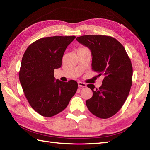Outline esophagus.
Returning a JSON list of instances; mask_svg holds the SVG:
<instances>
[{"label": "esophagus", "instance_id": "1", "mask_svg": "<svg viewBox=\"0 0 150 150\" xmlns=\"http://www.w3.org/2000/svg\"><path fill=\"white\" fill-rule=\"evenodd\" d=\"M78 85L79 87H85L87 86L86 83H83V82H78Z\"/></svg>", "mask_w": 150, "mask_h": 150}]
</instances>
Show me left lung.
Returning a JSON list of instances; mask_svg holds the SVG:
<instances>
[{"instance_id": "left-lung-1", "label": "left lung", "mask_w": 150, "mask_h": 150, "mask_svg": "<svg viewBox=\"0 0 150 150\" xmlns=\"http://www.w3.org/2000/svg\"><path fill=\"white\" fill-rule=\"evenodd\" d=\"M76 40L91 51L92 70L103 75L102 86L93 91L86 101L90 112L99 118H108L121 109L127 98L132 83V66L125 49L116 38L106 35H87Z\"/></svg>"}]
</instances>
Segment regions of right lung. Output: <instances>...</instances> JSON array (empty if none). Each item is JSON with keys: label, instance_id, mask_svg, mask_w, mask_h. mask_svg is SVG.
<instances>
[{"label": "right lung", "instance_id": "add662e5", "mask_svg": "<svg viewBox=\"0 0 150 150\" xmlns=\"http://www.w3.org/2000/svg\"><path fill=\"white\" fill-rule=\"evenodd\" d=\"M75 36L41 38L30 44L23 56L19 79L32 108L42 116L51 117L68 106L78 89L75 80H56L54 69L62 64L68 45Z\"/></svg>", "mask_w": 150, "mask_h": 150}]
</instances>
